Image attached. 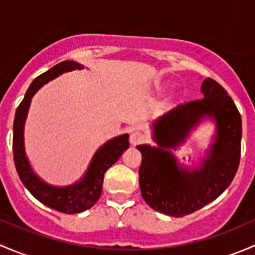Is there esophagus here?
Here are the masks:
<instances>
[{"label":"esophagus","mask_w":255,"mask_h":255,"mask_svg":"<svg viewBox=\"0 0 255 255\" xmlns=\"http://www.w3.org/2000/svg\"><path fill=\"white\" fill-rule=\"evenodd\" d=\"M145 139V134L139 130H134V132L130 133V137H129V142L132 145H137V144L144 142Z\"/></svg>","instance_id":"34e87169"}]
</instances>
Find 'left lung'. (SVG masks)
Masks as SVG:
<instances>
[{"mask_svg":"<svg viewBox=\"0 0 255 255\" xmlns=\"http://www.w3.org/2000/svg\"><path fill=\"white\" fill-rule=\"evenodd\" d=\"M204 97L180 105L153 123L154 142L137 145L142 153L139 186L144 201L164 215L181 217L217 199L232 182L239 165L242 118L225 89L212 79L201 85ZM216 133L197 168L180 166L171 148L186 141L204 120Z\"/></svg>","mask_w":255,"mask_h":255,"instance_id":"8db88e82","label":"left lung"}]
</instances>
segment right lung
<instances>
[{
  "instance_id": "right-lung-1",
  "label": "right lung",
  "mask_w": 255,
  "mask_h": 255,
  "mask_svg": "<svg viewBox=\"0 0 255 255\" xmlns=\"http://www.w3.org/2000/svg\"><path fill=\"white\" fill-rule=\"evenodd\" d=\"M81 69H84V65L81 64L73 60H65L33 80L29 89L25 92L24 99L18 106L13 122L14 164L23 185L43 205L69 215L84 212L99 201L102 192L105 173L129 146V135L127 133L107 140L94 154L82 177L68 186H55L48 184L34 173L27 158L24 146V125L32 97L40 87L60 76L61 74Z\"/></svg>"
}]
</instances>
